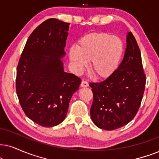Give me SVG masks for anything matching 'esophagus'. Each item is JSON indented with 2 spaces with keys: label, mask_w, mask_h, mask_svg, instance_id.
Returning a JSON list of instances; mask_svg holds the SVG:
<instances>
[{
  "label": "esophagus",
  "mask_w": 159,
  "mask_h": 159,
  "mask_svg": "<svg viewBox=\"0 0 159 159\" xmlns=\"http://www.w3.org/2000/svg\"><path fill=\"white\" fill-rule=\"evenodd\" d=\"M81 86V87H88V86H89V84H88V82H86L85 81H82Z\"/></svg>",
  "instance_id": "esophagus-1"
}]
</instances>
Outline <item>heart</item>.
Instances as JSON below:
<instances>
[{"label":"heart","instance_id":"obj_1","mask_svg":"<svg viewBox=\"0 0 159 159\" xmlns=\"http://www.w3.org/2000/svg\"><path fill=\"white\" fill-rule=\"evenodd\" d=\"M124 50V43L119 37L106 32H95L82 37L76 48H70L69 57L78 72H81L90 61L92 73L106 78L119 67Z\"/></svg>","mask_w":159,"mask_h":159}]
</instances>
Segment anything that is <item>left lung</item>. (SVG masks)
I'll return each instance as SVG.
<instances>
[{"mask_svg":"<svg viewBox=\"0 0 159 159\" xmlns=\"http://www.w3.org/2000/svg\"><path fill=\"white\" fill-rule=\"evenodd\" d=\"M145 82L141 53L130 31L124 58L116 71L103 81L89 84L93 92L90 115L94 124L111 130L131 121L139 108Z\"/></svg>","mask_w":159,"mask_h":159,"instance_id":"8db88e82","label":"left lung"}]
</instances>
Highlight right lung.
Returning a JSON list of instances; mask_svg holds the SVG:
<instances>
[{"label": "right lung", "instance_id": "1", "mask_svg": "<svg viewBox=\"0 0 159 159\" xmlns=\"http://www.w3.org/2000/svg\"><path fill=\"white\" fill-rule=\"evenodd\" d=\"M70 23L48 19L28 39L17 68L16 91L25 115L53 127L65 119L73 94L81 80L64 71L61 59Z\"/></svg>", "mask_w": 159, "mask_h": 159}]
</instances>
